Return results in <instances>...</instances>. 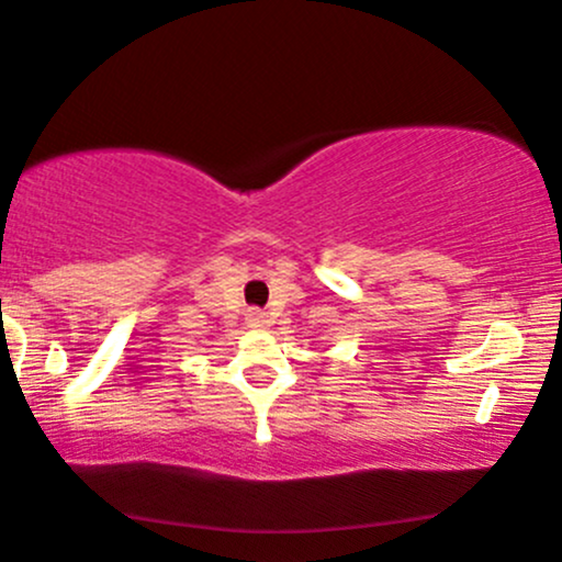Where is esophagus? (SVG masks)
<instances>
[{
	"mask_svg": "<svg viewBox=\"0 0 562 562\" xmlns=\"http://www.w3.org/2000/svg\"><path fill=\"white\" fill-rule=\"evenodd\" d=\"M247 326L249 328H267L270 326V318H267V313L255 311V307H251V311H247Z\"/></svg>",
	"mask_w": 562,
	"mask_h": 562,
	"instance_id": "obj_1",
	"label": "esophagus"
}]
</instances>
